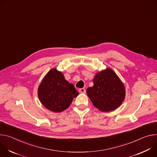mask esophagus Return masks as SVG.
<instances>
[{
    "mask_svg": "<svg viewBox=\"0 0 157 157\" xmlns=\"http://www.w3.org/2000/svg\"><path fill=\"white\" fill-rule=\"evenodd\" d=\"M79 92H80V93L85 94V93L86 92V90H85V89H83V88H82V89H79Z\"/></svg>",
    "mask_w": 157,
    "mask_h": 157,
    "instance_id": "1",
    "label": "esophagus"
}]
</instances>
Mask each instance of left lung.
Returning <instances> with one entry per match:
<instances>
[{"instance_id": "8db88e82", "label": "left lung", "mask_w": 157, "mask_h": 157, "mask_svg": "<svg viewBox=\"0 0 157 157\" xmlns=\"http://www.w3.org/2000/svg\"><path fill=\"white\" fill-rule=\"evenodd\" d=\"M93 82L94 85L86 92L93 105L100 111H113L124 101L125 85L112 68H107L97 73Z\"/></svg>"}]
</instances>
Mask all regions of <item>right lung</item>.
Returning a JSON list of instances; mask_svg holds the SVG:
<instances>
[{
  "label": "right lung",
  "instance_id": "obj_1",
  "mask_svg": "<svg viewBox=\"0 0 157 157\" xmlns=\"http://www.w3.org/2000/svg\"><path fill=\"white\" fill-rule=\"evenodd\" d=\"M38 97L42 105L50 111L58 113L71 105L78 92L63 74L54 68L44 76L38 88Z\"/></svg>",
  "mask_w": 157,
  "mask_h": 157
}]
</instances>
